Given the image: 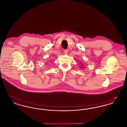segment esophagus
Here are the masks:
<instances>
[{
  "instance_id": "1",
  "label": "esophagus",
  "mask_w": 127,
  "mask_h": 127,
  "mask_svg": "<svg viewBox=\"0 0 127 127\" xmlns=\"http://www.w3.org/2000/svg\"><path fill=\"white\" fill-rule=\"evenodd\" d=\"M64 54L65 55L67 54V51L66 50H65L64 51Z\"/></svg>"
}]
</instances>
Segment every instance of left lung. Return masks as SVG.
<instances>
[{
    "mask_svg": "<svg viewBox=\"0 0 127 127\" xmlns=\"http://www.w3.org/2000/svg\"><path fill=\"white\" fill-rule=\"evenodd\" d=\"M81 65H82V63H81ZM82 66H83V65H82ZM80 67H81H81H82V68H83V67H81V66H80Z\"/></svg>",
    "mask_w": 127,
    "mask_h": 127,
    "instance_id": "8db88e82",
    "label": "left lung"
}]
</instances>
